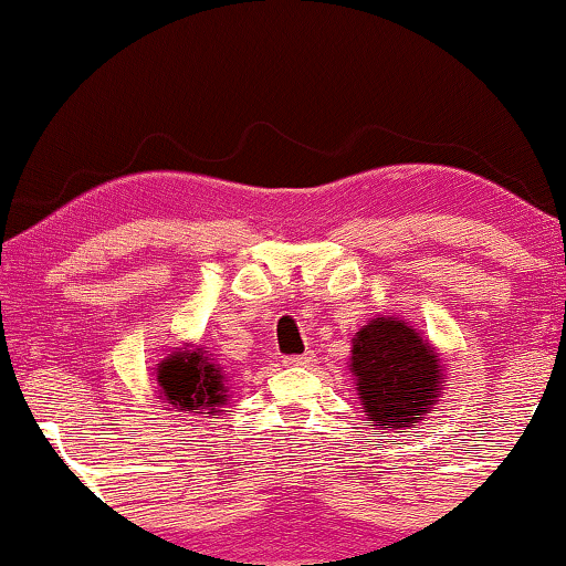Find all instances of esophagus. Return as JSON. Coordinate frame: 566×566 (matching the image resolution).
<instances>
[{"label":"esophagus","instance_id":"34e87169","mask_svg":"<svg viewBox=\"0 0 566 566\" xmlns=\"http://www.w3.org/2000/svg\"><path fill=\"white\" fill-rule=\"evenodd\" d=\"M312 361H314V354L312 350H306V354H301V356H285L283 366H310Z\"/></svg>","mask_w":566,"mask_h":566}]
</instances>
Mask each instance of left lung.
I'll list each match as a JSON object with an SVG mask.
<instances>
[{"instance_id": "left-lung-1", "label": "left lung", "mask_w": 566, "mask_h": 566, "mask_svg": "<svg viewBox=\"0 0 566 566\" xmlns=\"http://www.w3.org/2000/svg\"><path fill=\"white\" fill-rule=\"evenodd\" d=\"M350 369L371 427L387 431L421 423L444 379L429 343L398 317L371 319L356 335Z\"/></svg>"}]
</instances>
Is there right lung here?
I'll list each match as a JSON object with an SVG mask.
<instances>
[{"label": "right lung", "instance_id": "add662e5", "mask_svg": "<svg viewBox=\"0 0 566 566\" xmlns=\"http://www.w3.org/2000/svg\"><path fill=\"white\" fill-rule=\"evenodd\" d=\"M158 385L160 398L179 410H208L216 416L220 406H226L223 374L202 348L168 356L158 369Z\"/></svg>", "mask_w": 566, "mask_h": 566}]
</instances>
